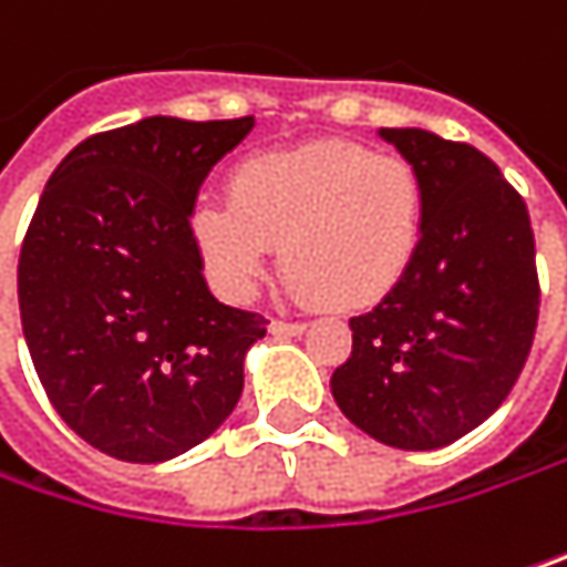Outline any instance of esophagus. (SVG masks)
Masks as SVG:
<instances>
[{
    "instance_id": "34e87169",
    "label": "esophagus",
    "mask_w": 567,
    "mask_h": 567,
    "mask_svg": "<svg viewBox=\"0 0 567 567\" xmlns=\"http://www.w3.org/2000/svg\"><path fill=\"white\" fill-rule=\"evenodd\" d=\"M269 331L276 337H298L305 334V324H298V321H272Z\"/></svg>"
}]
</instances>
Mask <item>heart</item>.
<instances>
[{"label": "heart", "mask_w": 567, "mask_h": 567, "mask_svg": "<svg viewBox=\"0 0 567 567\" xmlns=\"http://www.w3.org/2000/svg\"><path fill=\"white\" fill-rule=\"evenodd\" d=\"M190 236L233 298L262 285L276 243L305 301L373 308L409 276L425 236V181L360 142H308L243 158L230 200L204 197Z\"/></svg>", "instance_id": "obj_1"}]
</instances>
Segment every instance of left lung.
<instances>
[{
  "instance_id": "left-lung-1",
  "label": "left lung",
  "mask_w": 567,
  "mask_h": 567,
  "mask_svg": "<svg viewBox=\"0 0 567 567\" xmlns=\"http://www.w3.org/2000/svg\"><path fill=\"white\" fill-rule=\"evenodd\" d=\"M425 181V236L402 285L350 318L331 377L340 412L402 451H435L503 405L539 321L523 197L484 152L425 130H380Z\"/></svg>"
}]
</instances>
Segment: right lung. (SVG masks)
<instances>
[{"label": "right lung", "mask_w": 567, "mask_h": 567, "mask_svg": "<svg viewBox=\"0 0 567 567\" xmlns=\"http://www.w3.org/2000/svg\"><path fill=\"white\" fill-rule=\"evenodd\" d=\"M252 126L148 116L83 138L44 184L19 256L22 331L58 415L110 457L172 461L239 402L269 321L210 295L190 214Z\"/></svg>", "instance_id": "right-lung-1"}]
</instances>
